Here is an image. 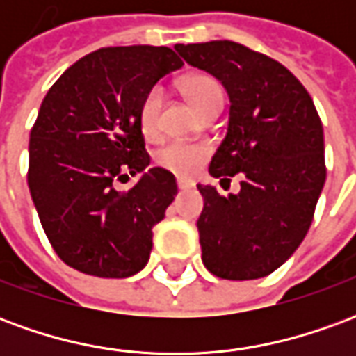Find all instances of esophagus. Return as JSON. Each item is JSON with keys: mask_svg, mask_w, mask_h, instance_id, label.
I'll return each instance as SVG.
<instances>
[{"mask_svg": "<svg viewBox=\"0 0 356 356\" xmlns=\"http://www.w3.org/2000/svg\"><path fill=\"white\" fill-rule=\"evenodd\" d=\"M177 188H179V191H186V188H193V183H191V181H185V179H177Z\"/></svg>", "mask_w": 356, "mask_h": 356, "instance_id": "esophagus-1", "label": "esophagus"}]
</instances>
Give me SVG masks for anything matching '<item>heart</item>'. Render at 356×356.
I'll use <instances>...</instances> for the list:
<instances>
[{
    "mask_svg": "<svg viewBox=\"0 0 356 356\" xmlns=\"http://www.w3.org/2000/svg\"><path fill=\"white\" fill-rule=\"evenodd\" d=\"M181 89L198 112L223 106V89L216 78L208 74H191L181 81ZM163 102L162 88H152L145 95L139 108L140 131L147 137H154L158 131V118ZM209 156L208 145L202 143H181L171 140L156 152V163L165 171H171L179 177H188L200 168V163Z\"/></svg>",
    "mask_w": 356,
    "mask_h": 356,
    "instance_id": "1",
    "label": "heart"
}]
</instances>
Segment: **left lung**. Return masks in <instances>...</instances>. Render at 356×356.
<instances>
[{"mask_svg":"<svg viewBox=\"0 0 356 356\" xmlns=\"http://www.w3.org/2000/svg\"><path fill=\"white\" fill-rule=\"evenodd\" d=\"M175 51L227 89L229 125L209 173L242 177L240 193L229 196L198 185L202 261L227 280L270 275L305 238L326 181L313 99L286 66L240 43H177Z\"/></svg>","mask_w":356,"mask_h":356,"instance_id":"left-lung-1","label":"left lung"}]
</instances>
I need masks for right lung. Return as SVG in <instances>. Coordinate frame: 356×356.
Segmentation results:
<instances>
[{
  "mask_svg": "<svg viewBox=\"0 0 356 356\" xmlns=\"http://www.w3.org/2000/svg\"><path fill=\"white\" fill-rule=\"evenodd\" d=\"M181 66L170 47H106L74 63L45 95L30 131L28 186L51 246L76 270L127 278L148 263L177 183L162 168L147 170L139 108ZM127 170L141 177L120 193L113 183Z\"/></svg>",
  "mask_w": 356,
  "mask_h": 356,
  "instance_id": "obj_1",
  "label": "right lung"
}]
</instances>
